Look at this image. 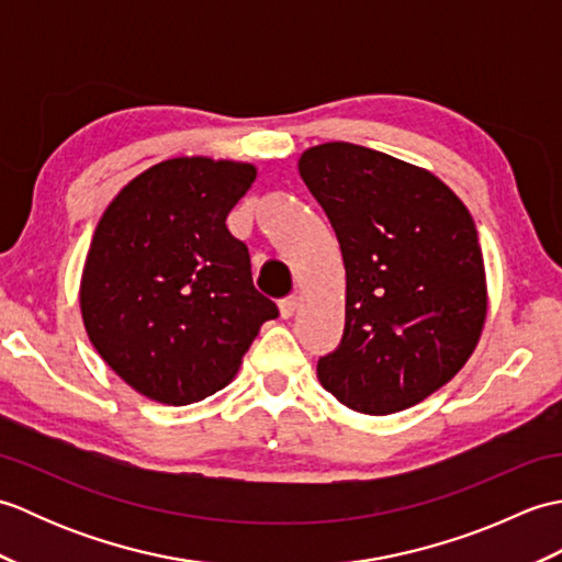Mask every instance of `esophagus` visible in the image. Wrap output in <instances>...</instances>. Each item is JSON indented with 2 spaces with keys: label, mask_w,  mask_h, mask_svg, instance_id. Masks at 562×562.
<instances>
[{
  "label": "esophagus",
  "mask_w": 562,
  "mask_h": 562,
  "mask_svg": "<svg viewBox=\"0 0 562 562\" xmlns=\"http://www.w3.org/2000/svg\"><path fill=\"white\" fill-rule=\"evenodd\" d=\"M296 312V296H284L280 302V316L282 318H292Z\"/></svg>",
  "instance_id": "esophagus-1"
}]
</instances>
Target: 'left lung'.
Segmentation results:
<instances>
[{
	"label": "left lung",
	"mask_w": 562,
	"mask_h": 562,
	"mask_svg": "<svg viewBox=\"0 0 562 562\" xmlns=\"http://www.w3.org/2000/svg\"><path fill=\"white\" fill-rule=\"evenodd\" d=\"M345 262V330L316 374L367 415L411 408L475 350L487 312L479 232L429 171L350 142L300 159Z\"/></svg>",
	"instance_id": "left-lung-1"
}]
</instances>
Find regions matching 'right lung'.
I'll return each mask as SVG.
<instances>
[{
  "mask_svg": "<svg viewBox=\"0 0 562 562\" xmlns=\"http://www.w3.org/2000/svg\"><path fill=\"white\" fill-rule=\"evenodd\" d=\"M256 166L181 157L133 178L93 232L81 318L113 372L142 396L188 405L224 389L278 306L254 288L226 229Z\"/></svg>",
  "mask_w": 562,
  "mask_h": 562,
  "instance_id": "add662e5",
  "label": "right lung"
}]
</instances>
